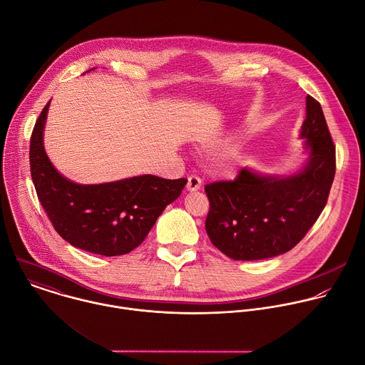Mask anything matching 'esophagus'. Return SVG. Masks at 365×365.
I'll return each mask as SVG.
<instances>
[{"label": "esophagus", "mask_w": 365, "mask_h": 365, "mask_svg": "<svg viewBox=\"0 0 365 365\" xmlns=\"http://www.w3.org/2000/svg\"><path fill=\"white\" fill-rule=\"evenodd\" d=\"M200 186H202V179H200L197 175H190V176L187 178V185H186L187 190L196 192V190L200 189Z\"/></svg>", "instance_id": "obj_1"}]
</instances>
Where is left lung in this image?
<instances>
[{"instance_id": "8db88e82", "label": "left lung", "mask_w": 365, "mask_h": 365, "mask_svg": "<svg viewBox=\"0 0 365 365\" xmlns=\"http://www.w3.org/2000/svg\"><path fill=\"white\" fill-rule=\"evenodd\" d=\"M302 138L310 149L306 168L290 178L242 169L233 180L207 183L206 232L233 260H262L292 250L327 205L336 175V146L322 105L306 101Z\"/></svg>"}]
</instances>
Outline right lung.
Instances as JSON below:
<instances>
[{"mask_svg": "<svg viewBox=\"0 0 365 365\" xmlns=\"http://www.w3.org/2000/svg\"><path fill=\"white\" fill-rule=\"evenodd\" d=\"M49 102L39 113L29 142V169L36 196L56 233L73 247L102 256H122L148 236L187 179L152 175L102 185H76L56 172L42 143Z\"/></svg>", "mask_w": 365, "mask_h": 365, "instance_id": "1", "label": "right lung"}]
</instances>
